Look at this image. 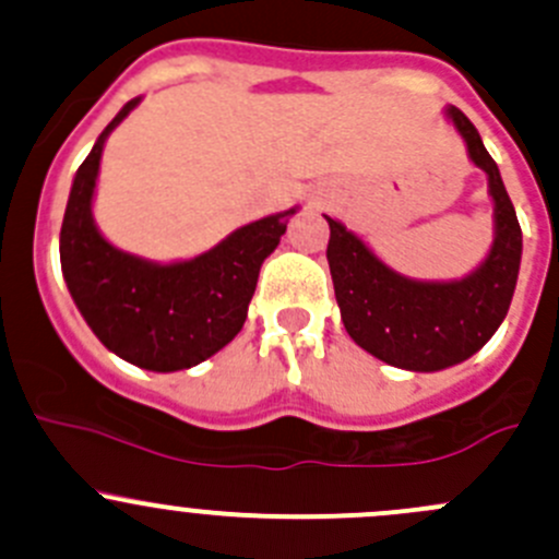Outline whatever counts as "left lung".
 Masks as SVG:
<instances>
[{
	"label": "left lung",
	"instance_id": "8db88e82",
	"mask_svg": "<svg viewBox=\"0 0 559 559\" xmlns=\"http://www.w3.org/2000/svg\"><path fill=\"white\" fill-rule=\"evenodd\" d=\"M447 112L471 159L487 173L495 200V243L476 273L452 284L403 278L341 222L324 216L330 222L326 262L346 332L381 362L416 373L462 362L495 335L509 313L522 259V229L498 165L471 118L454 105Z\"/></svg>",
	"mask_w": 559,
	"mask_h": 559
}]
</instances>
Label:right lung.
Here are the masks:
<instances>
[{"label": "right lung", "mask_w": 559, "mask_h": 559, "mask_svg": "<svg viewBox=\"0 0 559 559\" xmlns=\"http://www.w3.org/2000/svg\"><path fill=\"white\" fill-rule=\"evenodd\" d=\"M138 103L121 107L78 167L61 222V273L78 311L112 354L173 373L213 357L243 330L259 267L281 243L295 207L246 224L189 262L154 264L112 248L94 227L92 197L107 134Z\"/></svg>", "instance_id": "obj_1"}]
</instances>
